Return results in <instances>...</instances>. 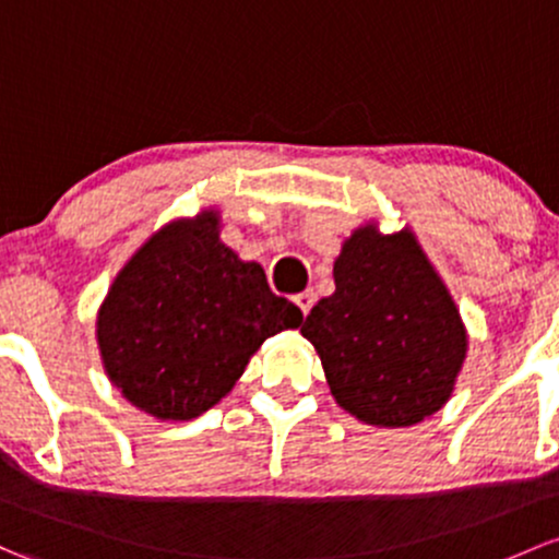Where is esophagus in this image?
Listing matches in <instances>:
<instances>
[{"mask_svg":"<svg viewBox=\"0 0 559 559\" xmlns=\"http://www.w3.org/2000/svg\"><path fill=\"white\" fill-rule=\"evenodd\" d=\"M313 302H316V295L310 289H305V292H299V295H295V305L299 310H302V316L310 313Z\"/></svg>","mask_w":559,"mask_h":559,"instance_id":"obj_1","label":"esophagus"}]
</instances>
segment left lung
<instances>
[{
	"instance_id": "8db88e82",
	"label": "left lung",
	"mask_w": 559,
	"mask_h": 559,
	"mask_svg": "<svg viewBox=\"0 0 559 559\" xmlns=\"http://www.w3.org/2000/svg\"><path fill=\"white\" fill-rule=\"evenodd\" d=\"M299 332L319 350L340 407L385 428L437 413L466 358L455 302L413 235L372 225L345 240L334 295L313 305Z\"/></svg>"
}]
</instances>
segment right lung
Returning <instances> with one entry per match:
<instances>
[{"label":"right lung","mask_w":559,"mask_h":559,"mask_svg":"<svg viewBox=\"0 0 559 559\" xmlns=\"http://www.w3.org/2000/svg\"><path fill=\"white\" fill-rule=\"evenodd\" d=\"M302 324L295 302L270 292L257 262H240L216 216L174 222L146 240L111 284L98 345L122 396L163 420L214 407L273 334Z\"/></svg>","instance_id":"add662e5"}]
</instances>
